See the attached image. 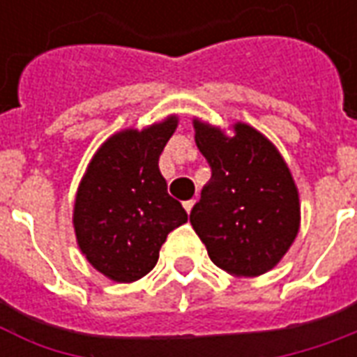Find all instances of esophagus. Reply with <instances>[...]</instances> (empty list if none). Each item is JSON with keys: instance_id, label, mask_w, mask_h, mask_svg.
Masks as SVG:
<instances>
[{"instance_id": "obj_1", "label": "esophagus", "mask_w": 357, "mask_h": 357, "mask_svg": "<svg viewBox=\"0 0 357 357\" xmlns=\"http://www.w3.org/2000/svg\"><path fill=\"white\" fill-rule=\"evenodd\" d=\"M193 206H195V199H191V201H185V202H183V208L187 210V214H189V212L193 210Z\"/></svg>"}]
</instances>
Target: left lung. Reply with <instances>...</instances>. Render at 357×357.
<instances>
[{
  "mask_svg": "<svg viewBox=\"0 0 357 357\" xmlns=\"http://www.w3.org/2000/svg\"><path fill=\"white\" fill-rule=\"evenodd\" d=\"M210 181L189 222L218 268L256 277L275 266L298 233V191L287 164L262 133L235 124V135L195 120Z\"/></svg>",
  "mask_w": 357,
  "mask_h": 357,
  "instance_id": "1",
  "label": "left lung"
}]
</instances>
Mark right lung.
I'll return each mask as SVG.
<instances>
[{"mask_svg": "<svg viewBox=\"0 0 357 357\" xmlns=\"http://www.w3.org/2000/svg\"><path fill=\"white\" fill-rule=\"evenodd\" d=\"M170 116L137 132L112 135L95 153L74 204L82 252L102 275L132 283L158 262L168 233L187 222L181 202L168 195L158 156L176 132Z\"/></svg>", "mask_w": 357, "mask_h": 357, "instance_id": "add662e5", "label": "right lung"}]
</instances>
